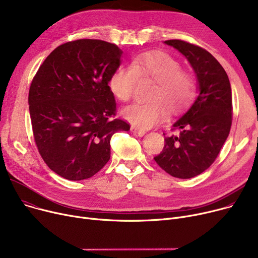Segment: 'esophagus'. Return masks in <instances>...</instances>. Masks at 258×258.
Returning a JSON list of instances; mask_svg holds the SVG:
<instances>
[{
    "label": "esophagus",
    "mask_w": 258,
    "mask_h": 258,
    "mask_svg": "<svg viewBox=\"0 0 258 258\" xmlns=\"http://www.w3.org/2000/svg\"><path fill=\"white\" fill-rule=\"evenodd\" d=\"M131 131H132V133H134L135 135H137V136H139V137H142L146 134V132L144 130H141V128L136 127V126H132Z\"/></svg>",
    "instance_id": "1"
}]
</instances>
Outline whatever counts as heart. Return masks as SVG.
Returning <instances> with one entry per match:
<instances>
[{"label":"heart","instance_id":"obj_1","mask_svg":"<svg viewBox=\"0 0 258 258\" xmlns=\"http://www.w3.org/2000/svg\"><path fill=\"white\" fill-rule=\"evenodd\" d=\"M137 77L156 81L148 102H134L122 111V115L134 125L151 128L167 117V108L181 111L195 97L194 77L181 71V64L169 54L147 52L135 56L128 66H119L108 79V88L120 101H128L136 86Z\"/></svg>","mask_w":258,"mask_h":258}]
</instances>
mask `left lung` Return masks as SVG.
<instances>
[{"mask_svg": "<svg viewBox=\"0 0 258 258\" xmlns=\"http://www.w3.org/2000/svg\"><path fill=\"white\" fill-rule=\"evenodd\" d=\"M191 64L199 95L173 122L175 134L165 136L157 164L174 178L190 179L205 171L218 157L232 123V94L228 75L211 54L181 39L165 40Z\"/></svg>", "mask_w": 258, "mask_h": 258, "instance_id": "1", "label": "left lung"}]
</instances>
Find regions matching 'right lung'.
Here are the masks:
<instances>
[{
  "instance_id": "obj_1",
  "label": "right lung",
  "mask_w": 258,
  "mask_h": 258,
  "mask_svg": "<svg viewBox=\"0 0 258 258\" xmlns=\"http://www.w3.org/2000/svg\"><path fill=\"white\" fill-rule=\"evenodd\" d=\"M122 50L99 39L58 46L39 67L29 90L34 141L45 163L60 177L80 181L111 158V138L130 124L116 115L108 79Z\"/></svg>"
}]
</instances>
